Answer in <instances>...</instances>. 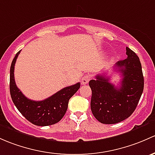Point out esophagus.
<instances>
[{
	"label": "esophagus",
	"mask_w": 155,
	"mask_h": 155,
	"mask_svg": "<svg viewBox=\"0 0 155 155\" xmlns=\"http://www.w3.org/2000/svg\"><path fill=\"white\" fill-rule=\"evenodd\" d=\"M90 80H91V76L87 74L85 75V76H83L82 79V84H87Z\"/></svg>",
	"instance_id": "1"
}]
</instances>
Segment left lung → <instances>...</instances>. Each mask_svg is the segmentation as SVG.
<instances>
[{
  "label": "left lung",
  "mask_w": 155,
  "mask_h": 155,
  "mask_svg": "<svg viewBox=\"0 0 155 155\" xmlns=\"http://www.w3.org/2000/svg\"><path fill=\"white\" fill-rule=\"evenodd\" d=\"M127 58L113 67L123 79L120 87L109 82L103 75L89 82L92 97L91 108L95 118L103 124H115L128 118L134 110L144 87L142 66L139 57L126 47Z\"/></svg>",
  "instance_id": "1"
}]
</instances>
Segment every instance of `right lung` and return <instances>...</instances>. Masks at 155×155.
Here are the masks:
<instances>
[{"label":"right lung","mask_w":155,"mask_h":155,"mask_svg":"<svg viewBox=\"0 0 155 155\" xmlns=\"http://www.w3.org/2000/svg\"><path fill=\"white\" fill-rule=\"evenodd\" d=\"M20 52L21 50L16 53L10 67L9 90L13 103L23 116L32 124L38 126L56 124L64 116L69 99L79 90L80 83L78 82L62 88L42 101L29 99L18 88L15 82V64Z\"/></svg>","instance_id":"obj_1"}]
</instances>
